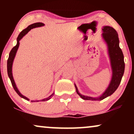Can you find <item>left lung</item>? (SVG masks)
Returning a JSON list of instances; mask_svg holds the SVG:
<instances>
[{
    "mask_svg": "<svg viewBox=\"0 0 134 134\" xmlns=\"http://www.w3.org/2000/svg\"><path fill=\"white\" fill-rule=\"evenodd\" d=\"M102 30L103 32L102 36L107 45L108 53L112 69V77L109 87L103 94L98 98H93L81 94L79 92L76 85H74L77 93L84 100H101L107 97L110 96L118 88L124 74L125 64L124 62L123 54L119 46L120 41L118 33L113 27L110 26H104Z\"/></svg>",
    "mask_w": 134,
    "mask_h": 134,
    "instance_id": "1",
    "label": "left lung"
}]
</instances>
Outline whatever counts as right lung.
<instances>
[{
	"instance_id": "1",
	"label": "right lung",
	"mask_w": 134,
	"mask_h": 134,
	"mask_svg": "<svg viewBox=\"0 0 134 134\" xmlns=\"http://www.w3.org/2000/svg\"><path fill=\"white\" fill-rule=\"evenodd\" d=\"M44 24L42 23H34L30 25H29V26L27 27L26 29H25L24 30H23V31H22V32L19 34V35H18V38H17V44H16V45L15 46L13 47L12 50H11L10 54H9L8 60H7V72H8V77L11 80V82H12V84L13 87V88L14 89V90H15L16 92L18 93V94L19 95L20 97H21V98H24V99L27 100H29V99L26 98V97L24 96H23V95L19 92V91L18 90L17 87H16L15 82H14L13 77V74H12L13 63V60L14 59V57H15L16 52H17L18 47H19V46L20 40H21L22 38H23V36H25V35H26L27 33H28L29 31L31 30V29H32L34 28H36V27L44 26ZM54 93H53L50 96L48 97V98L43 99H42V100H40V101H46V100H48L52 98L53 96H54ZM38 101H40V100H31V102H38Z\"/></svg>"
}]
</instances>
